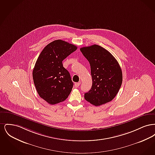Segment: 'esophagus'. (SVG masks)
<instances>
[{
    "label": "esophagus",
    "instance_id": "esophagus-1",
    "mask_svg": "<svg viewBox=\"0 0 155 155\" xmlns=\"http://www.w3.org/2000/svg\"><path fill=\"white\" fill-rule=\"evenodd\" d=\"M80 82H76V83H75V87H76V88H78L80 85Z\"/></svg>",
    "mask_w": 155,
    "mask_h": 155
}]
</instances>
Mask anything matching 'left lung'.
<instances>
[{"instance_id":"1","label":"left lung","mask_w":155,"mask_h":155,"mask_svg":"<svg viewBox=\"0 0 155 155\" xmlns=\"http://www.w3.org/2000/svg\"><path fill=\"white\" fill-rule=\"evenodd\" d=\"M80 51L89 62L92 79L91 88L84 94L85 99L96 106L110 102L117 94L123 81L118 61L97 45L81 48Z\"/></svg>"}]
</instances>
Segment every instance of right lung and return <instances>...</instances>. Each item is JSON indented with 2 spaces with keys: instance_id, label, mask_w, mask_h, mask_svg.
Returning <instances> with one entry per match:
<instances>
[{
  "instance_id": "right-lung-1",
  "label": "right lung",
  "mask_w": 155,
  "mask_h": 155,
  "mask_svg": "<svg viewBox=\"0 0 155 155\" xmlns=\"http://www.w3.org/2000/svg\"><path fill=\"white\" fill-rule=\"evenodd\" d=\"M77 47L61 39L46 45L40 53L32 72L39 96L51 104L64 101L73 87L69 72L62 61Z\"/></svg>"
}]
</instances>
